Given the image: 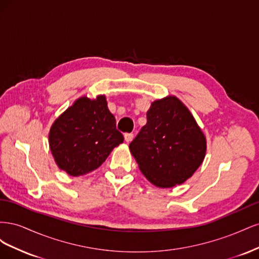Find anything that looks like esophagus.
<instances>
[{
  "mask_svg": "<svg viewBox=\"0 0 259 259\" xmlns=\"http://www.w3.org/2000/svg\"><path fill=\"white\" fill-rule=\"evenodd\" d=\"M133 137H134V134H132V133H125L124 134V139L126 143H131Z\"/></svg>",
  "mask_w": 259,
  "mask_h": 259,
  "instance_id": "34e87169",
  "label": "esophagus"
}]
</instances>
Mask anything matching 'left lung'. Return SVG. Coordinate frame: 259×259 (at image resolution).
I'll return each mask as SVG.
<instances>
[{
    "mask_svg": "<svg viewBox=\"0 0 259 259\" xmlns=\"http://www.w3.org/2000/svg\"><path fill=\"white\" fill-rule=\"evenodd\" d=\"M130 149L149 182L170 188L198 169L205 156L206 140L187 107L170 96L152 103L147 124Z\"/></svg>",
    "mask_w": 259,
    "mask_h": 259,
    "instance_id": "obj_1",
    "label": "left lung"
}]
</instances>
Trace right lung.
I'll list each match as a JSON object with an SVG mask.
<instances>
[{
	"label": "right lung",
	"instance_id": "add662e5",
	"mask_svg": "<svg viewBox=\"0 0 259 259\" xmlns=\"http://www.w3.org/2000/svg\"><path fill=\"white\" fill-rule=\"evenodd\" d=\"M49 138L57 165L71 176L98 168L124 140L105 96L77 99L54 122Z\"/></svg>",
	"mask_w": 259,
	"mask_h": 259
}]
</instances>
